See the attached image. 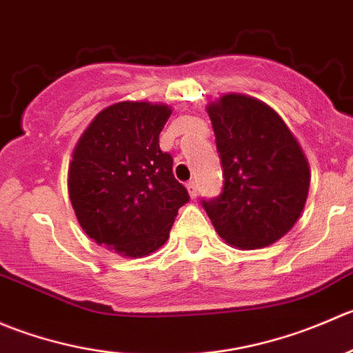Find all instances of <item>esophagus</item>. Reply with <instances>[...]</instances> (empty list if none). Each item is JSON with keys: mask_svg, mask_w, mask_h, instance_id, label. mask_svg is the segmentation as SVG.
Segmentation results:
<instances>
[{"mask_svg": "<svg viewBox=\"0 0 353 353\" xmlns=\"http://www.w3.org/2000/svg\"><path fill=\"white\" fill-rule=\"evenodd\" d=\"M187 188H188V194H190V197H192V199L197 197V192H199V185H197V181H195V180L187 181Z\"/></svg>", "mask_w": 353, "mask_h": 353, "instance_id": "34e87169", "label": "esophagus"}]
</instances>
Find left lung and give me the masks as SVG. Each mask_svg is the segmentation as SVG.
I'll use <instances>...</instances> for the list:
<instances>
[{
	"mask_svg": "<svg viewBox=\"0 0 353 353\" xmlns=\"http://www.w3.org/2000/svg\"><path fill=\"white\" fill-rule=\"evenodd\" d=\"M223 170L218 197L201 199L216 232L240 249L280 240L300 218L309 165L280 117L261 101L226 94L208 106Z\"/></svg>",
	"mask_w": 353,
	"mask_h": 353,
	"instance_id": "obj_1",
	"label": "left lung"
}]
</instances>
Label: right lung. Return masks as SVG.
I'll return each instance as SVG.
<instances>
[{"instance_id": "1", "label": "right lung", "mask_w": 353, "mask_h": 353, "mask_svg": "<svg viewBox=\"0 0 353 353\" xmlns=\"http://www.w3.org/2000/svg\"><path fill=\"white\" fill-rule=\"evenodd\" d=\"M172 110L117 103L80 137L68 172V194L83 232L117 252L148 256L168 240L178 209L190 201L159 149Z\"/></svg>"}]
</instances>
